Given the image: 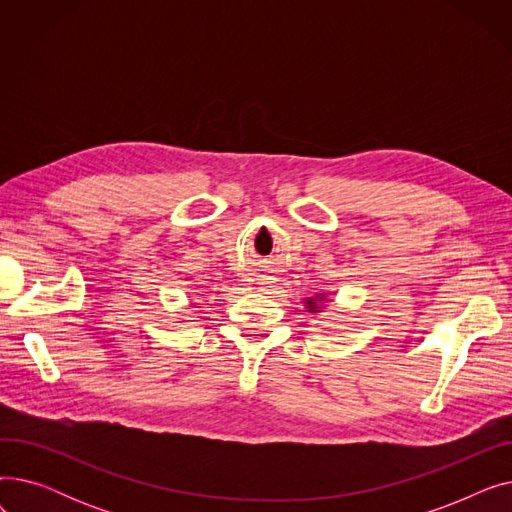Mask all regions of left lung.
<instances>
[{
  "label": "left lung",
  "mask_w": 512,
  "mask_h": 512,
  "mask_svg": "<svg viewBox=\"0 0 512 512\" xmlns=\"http://www.w3.org/2000/svg\"><path fill=\"white\" fill-rule=\"evenodd\" d=\"M321 303H326V294H317V297L305 299V305H307L309 313H319L321 311Z\"/></svg>",
  "instance_id": "left-lung-1"
}]
</instances>
